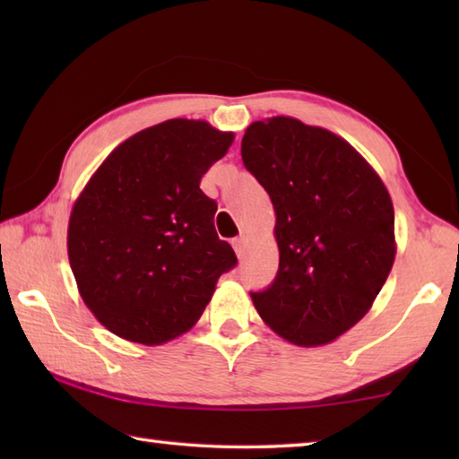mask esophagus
Wrapping results in <instances>:
<instances>
[{"label": "esophagus", "instance_id": "34e87169", "mask_svg": "<svg viewBox=\"0 0 459 459\" xmlns=\"http://www.w3.org/2000/svg\"><path fill=\"white\" fill-rule=\"evenodd\" d=\"M232 248H235V252H237V256L242 260V258H245V238H235V240H232Z\"/></svg>", "mask_w": 459, "mask_h": 459}]
</instances>
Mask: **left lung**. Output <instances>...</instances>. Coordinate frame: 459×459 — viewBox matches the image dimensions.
Returning a JSON list of instances; mask_svg holds the SVG:
<instances>
[{
  "instance_id": "1",
  "label": "left lung",
  "mask_w": 459,
  "mask_h": 459,
  "mask_svg": "<svg viewBox=\"0 0 459 459\" xmlns=\"http://www.w3.org/2000/svg\"><path fill=\"white\" fill-rule=\"evenodd\" d=\"M245 168L276 211L280 264L260 317L301 347L325 345L373 306L394 262V209L373 168L316 126L276 116L250 124Z\"/></svg>"
}]
</instances>
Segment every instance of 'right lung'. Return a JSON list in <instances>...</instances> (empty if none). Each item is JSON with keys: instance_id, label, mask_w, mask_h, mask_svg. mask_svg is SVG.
I'll return each instance as SVG.
<instances>
[{"instance_id": "add662e5", "label": "right lung", "mask_w": 459, "mask_h": 459, "mask_svg": "<svg viewBox=\"0 0 459 459\" xmlns=\"http://www.w3.org/2000/svg\"><path fill=\"white\" fill-rule=\"evenodd\" d=\"M235 140L168 120L116 148L76 199L68 260L84 304L112 333L160 345L195 325L237 255L214 230L201 178Z\"/></svg>"}]
</instances>
